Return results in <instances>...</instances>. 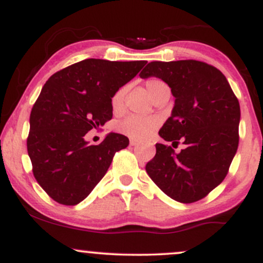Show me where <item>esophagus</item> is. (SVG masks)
I'll return each mask as SVG.
<instances>
[{"mask_svg":"<svg viewBox=\"0 0 263 263\" xmlns=\"http://www.w3.org/2000/svg\"><path fill=\"white\" fill-rule=\"evenodd\" d=\"M138 143H140V142L136 141V140H131V141H129V144H131V146H137Z\"/></svg>","mask_w":263,"mask_h":263,"instance_id":"esophagus-1","label":"esophagus"}]
</instances>
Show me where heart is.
<instances>
[{
  "instance_id": "heart-1",
  "label": "heart",
  "mask_w": 263,
  "mask_h": 263,
  "mask_svg": "<svg viewBox=\"0 0 263 263\" xmlns=\"http://www.w3.org/2000/svg\"><path fill=\"white\" fill-rule=\"evenodd\" d=\"M144 85H146L147 92H148L151 98H153V95H155L161 87L167 86L162 80L156 79V78L147 80ZM125 92L126 90L121 87V89L117 90V91L112 95V98H111V107H112V110L116 111V112L122 110L123 100H125ZM158 126L159 119H157V117L136 116V115H132V116L126 117V119L122 120L121 122L117 123L116 128L117 131L121 132L122 135L127 136L129 138L142 140V138H146L152 135Z\"/></svg>"
}]
</instances>
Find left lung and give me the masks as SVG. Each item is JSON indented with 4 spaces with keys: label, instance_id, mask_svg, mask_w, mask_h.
<instances>
[{
    "label": "left lung",
    "instance_id": "obj_1",
    "mask_svg": "<svg viewBox=\"0 0 263 263\" xmlns=\"http://www.w3.org/2000/svg\"><path fill=\"white\" fill-rule=\"evenodd\" d=\"M141 78L156 77L176 98L159 129L171 146L157 143L146 171L163 193L179 203L200 200L225 179L238 146L240 104L225 75L199 60L151 62Z\"/></svg>",
    "mask_w": 263,
    "mask_h": 263
}]
</instances>
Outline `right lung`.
<instances>
[{"instance_id":"add662e5","label":"right lung","mask_w":263,"mask_h":263,"mask_svg":"<svg viewBox=\"0 0 263 263\" xmlns=\"http://www.w3.org/2000/svg\"><path fill=\"white\" fill-rule=\"evenodd\" d=\"M147 62L85 59L57 71L44 84L29 117L27 151L44 192L63 205L91 193L128 138L108 134L89 146L85 135L112 119L111 98Z\"/></svg>"}]
</instances>
